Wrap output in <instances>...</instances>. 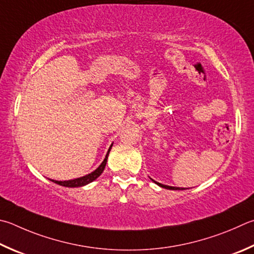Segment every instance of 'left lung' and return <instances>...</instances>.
I'll list each match as a JSON object with an SVG mask.
<instances>
[{
  "label": "left lung",
  "instance_id": "obj_1",
  "mask_svg": "<svg viewBox=\"0 0 254 254\" xmlns=\"http://www.w3.org/2000/svg\"><path fill=\"white\" fill-rule=\"evenodd\" d=\"M152 181H153L155 184H158L159 187H161V188H164V189H169V190H184L183 188H177V187H169V186H164V184H161V183H159V182H156V181H154V180H152Z\"/></svg>",
  "mask_w": 254,
  "mask_h": 254
}]
</instances>
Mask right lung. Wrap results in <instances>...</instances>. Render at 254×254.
<instances>
[{
	"label": "right lung",
	"instance_id": "obj_1",
	"mask_svg": "<svg viewBox=\"0 0 254 254\" xmlns=\"http://www.w3.org/2000/svg\"><path fill=\"white\" fill-rule=\"evenodd\" d=\"M113 144H111V146H110V149L108 151L107 155H105V159L103 160V162L101 163L100 167L94 170L93 172H91L90 174L87 175H84V177H81V178H77V179H74V180H68V181H57V180H51V181L59 184V186H62V187H66V188H77V187H83V186H86V184L91 183L92 181H94L95 179H98L101 173H102L104 171V168L105 165H107V161H108V156H109V153L110 151H111V147H112Z\"/></svg>",
	"mask_w": 254,
	"mask_h": 254
}]
</instances>
